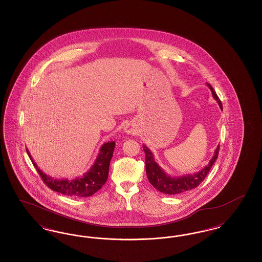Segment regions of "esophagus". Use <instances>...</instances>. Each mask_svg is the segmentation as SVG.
<instances>
[{"label":"esophagus","mask_w":262,"mask_h":262,"mask_svg":"<svg viewBox=\"0 0 262 262\" xmlns=\"http://www.w3.org/2000/svg\"><path fill=\"white\" fill-rule=\"evenodd\" d=\"M124 133L125 135H137V128L134 124H127L124 127Z\"/></svg>","instance_id":"34e87169"}]
</instances>
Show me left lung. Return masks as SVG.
<instances>
[{
	"mask_svg": "<svg viewBox=\"0 0 262 262\" xmlns=\"http://www.w3.org/2000/svg\"><path fill=\"white\" fill-rule=\"evenodd\" d=\"M207 86L210 88L213 98L217 101L220 109L223 110L222 103L218 98L213 88L209 83H207ZM142 146H143V151L145 153V168H146V174L149 180L150 184L157 190L161 191L163 193H166V194H178V193L189 191L190 189H193V188L199 187L200 183L205 179V177L209 173L212 165L218 158V153H219V148H220L219 145L216 147L211 160L209 161L208 165L205 166L203 169H201L200 172H196L194 174L173 177V176L167 174L158 165V163L156 162V160L154 159L153 153L145 144H143Z\"/></svg>",
	"mask_w": 262,
	"mask_h": 262,
	"instance_id": "left-lung-1",
	"label": "left lung"
}]
</instances>
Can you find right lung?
Segmentation results:
<instances>
[{
    "mask_svg": "<svg viewBox=\"0 0 262 262\" xmlns=\"http://www.w3.org/2000/svg\"><path fill=\"white\" fill-rule=\"evenodd\" d=\"M115 141H108L100 148L98 156L89 171L81 177L73 180L69 179H56L43 173L38 168L37 164L32 159L28 149L26 152L37 170L38 174L42 178L43 182L54 191L60 192L72 198H88L97 192L104 184L107 182L109 174V166L112 159L113 152L115 149Z\"/></svg>",
    "mask_w": 262,
    "mask_h": 262,
    "instance_id": "right-lung-1",
    "label": "right lung"
}]
</instances>
